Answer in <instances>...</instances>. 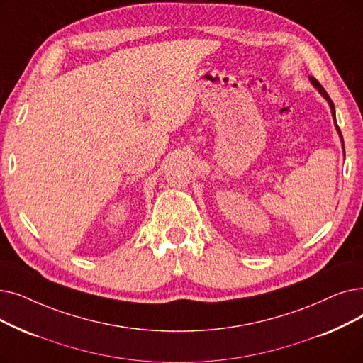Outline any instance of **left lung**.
I'll return each instance as SVG.
<instances>
[{
	"label": "left lung",
	"mask_w": 363,
	"mask_h": 363,
	"mask_svg": "<svg viewBox=\"0 0 363 363\" xmlns=\"http://www.w3.org/2000/svg\"><path fill=\"white\" fill-rule=\"evenodd\" d=\"M310 82H311V84L318 89V91L322 94V96L328 101V104H329V106H330V114H333V117H334V123H335V129H337V132H338V135H340V138H341V143H342V148H344V140H342V135H341V130H340V128H338V124H337V120H335V106H334V102L330 101V98H329V94L326 93V90L320 86V83L316 80V78L314 77H310Z\"/></svg>",
	"instance_id": "8db88e82"
}]
</instances>
